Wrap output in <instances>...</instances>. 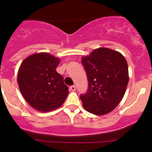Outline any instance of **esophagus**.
<instances>
[{
    "label": "esophagus",
    "mask_w": 152,
    "mask_h": 152,
    "mask_svg": "<svg viewBox=\"0 0 152 152\" xmlns=\"http://www.w3.org/2000/svg\"><path fill=\"white\" fill-rule=\"evenodd\" d=\"M70 90H71V91H75L76 90V87H75L74 85H72L70 87Z\"/></svg>",
    "instance_id": "obj_1"
}]
</instances>
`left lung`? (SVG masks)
Segmentation results:
<instances>
[{
	"label": "left lung",
	"mask_w": 152,
	"mask_h": 152,
	"mask_svg": "<svg viewBox=\"0 0 152 152\" xmlns=\"http://www.w3.org/2000/svg\"><path fill=\"white\" fill-rule=\"evenodd\" d=\"M88 90L80 99L87 112L103 115L113 111L125 94L129 82L128 65L118 51L107 48L93 50L82 58Z\"/></svg>",
	"instance_id": "left-lung-1"
}]
</instances>
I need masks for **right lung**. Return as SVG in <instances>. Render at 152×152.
<instances>
[{"instance_id":"add662e5","label":"right lung","mask_w":152,"mask_h":152,"mask_svg":"<svg viewBox=\"0 0 152 152\" xmlns=\"http://www.w3.org/2000/svg\"><path fill=\"white\" fill-rule=\"evenodd\" d=\"M60 59L48 53L32 54L24 59L18 84L24 99L33 108L50 112L62 106L68 95L62 75L56 68Z\"/></svg>"}]
</instances>
